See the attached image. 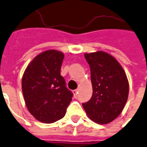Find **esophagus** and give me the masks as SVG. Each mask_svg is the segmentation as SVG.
Masks as SVG:
<instances>
[{
	"mask_svg": "<svg viewBox=\"0 0 147 147\" xmlns=\"http://www.w3.org/2000/svg\"><path fill=\"white\" fill-rule=\"evenodd\" d=\"M73 93H74V95L75 97H77V94H78V90H74L73 91Z\"/></svg>",
	"mask_w": 147,
	"mask_h": 147,
	"instance_id": "esophagus-1",
	"label": "esophagus"
}]
</instances>
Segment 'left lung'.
<instances>
[{
    "mask_svg": "<svg viewBox=\"0 0 147 147\" xmlns=\"http://www.w3.org/2000/svg\"><path fill=\"white\" fill-rule=\"evenodd\" d=\"M90 68L93 95L83 103L87 116L100 124H107L121 113L129 94L127 75L119 62L109 53H85Z\"/></svg>",
    "mask_w": 147,
    "mask_h": 147,
    "instance_id": "8db88e82",
    "label": "left lung"
}]
</instances>
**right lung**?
Here are the masks:
<instances>
[{"label": "right lung", "mask_w": 147, "mask_h": 147, "mask_svg": "<svg viewBox=\"0 0 147 147\" xmlns=\"http://www.w3.org/2000/svg\"><path fill=\"white\" fill-rule=\"evenodd\" d=\"M63 57L61 51H44L29 63L23 75L22 91L27 109L45 123L62 119L74 96L61 75Z\"/></svg>", "instance_id": "1"}]
</instances>
